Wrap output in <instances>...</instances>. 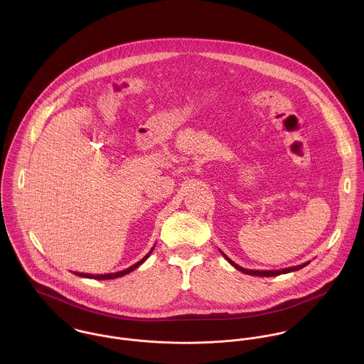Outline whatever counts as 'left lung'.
Listing matches in <instances>:
<instances>
[{
	"mask_svg": "<svg viewBox=\"0 0 364 364\" xmlns=\"http://www.w3.org/2000/svg\"><path fill=\"white\" fill-rule=\"evenodd\" d=\"M221 252V251H220ZM223 254V252H221ZM224 255V254H223ZM224 258L228 260L237 270L245 273V274H251V276H262V277H272V276H279V274H284V273H290V272H296V270H300L303 269L304 266H307L310 262H306V263H301L299 266H291V267H286V269H279V270H252V269H245L240 264H237L234 260L230 259L227 255H224Z\"/></svg>",
	"mask_w": 364,
	"mask_h": 364,
	"instance_id": "left-lung-1",
	"label": "left lung"
}]
</instances>
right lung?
<instances>
[{
    "label": "right lung",
    "mask_w": 364,
    "mask_h": 364,
    "mask_svg": "<svg viewBox=\"0 0 364 364\" xmlns=\"http://www.w3.org/2000/svg\"><path fill=\"white\" fill-rule=\"evenodd\" d=\"M154 247H156V245H154ZM154 247L150 250V252H149L143 259L139 260L137 263H134L133 266H130V267H127V269H124V270L114 272V273H106V274H91V273H80V272H74V274L81 276V277H88V279H97V280H109V279H117V277H122V276H124V274H127V273L133 272L134 269H137L141 263H144V260L147 259V258L151 255V252H153Z\"/></svg>",
    "instance_id": "1"
}]
</instances>
